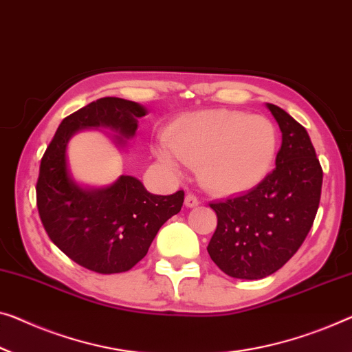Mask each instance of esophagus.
<instances>
[{
  "label": "esophagus",
  "instance_id": "obj_1",
  "mask_svg": "<svg viewBox=\"0 0 352 352\" xmlns=\"http://www.w3.org/2000/svg\"><path fill=\"white\" fill-rule=\"evenodd\" d=\"M185 206L186 207H196V206H199V199L194 196V194H191V192H188L186 196H185Z\"/></svg>",
  "mask_w": 352,
  "mask_h": 352
}]
</instances>
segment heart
Segmentation results:
<instances>
[{
  "instance_id": "obj_1",
  "label": "heart",
  "mask_w": 352,
  "mask_h": 352,
  "mask_svg": "<svg viewBox=\"0 0 352 352\" xmlns=\"http://www.w3.org/2000/svg\"><path fill=\"white\" fill-rule=\"evenodd\" d=\"M276 146V129L269 118L237 110H204L175 122L156 156L172 172L182 164L197 166L199 182L208 191L235 194L264 180Z\"/></svg>"
}]
</instances>
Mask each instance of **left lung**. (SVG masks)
<instances>
[{"instance_id":"obj_1","label":"left lung","mask_w":352,"mask_h":352,"mask_svg":"<svg viewBox=\"0 0 352 352\" xmlns=\"http://www.w3.org/2000/svg\"><path fill=\"white\" fill-rule=\"evenodd\" d=\"M281 129L274 172L253 190L212 202L218 217L210 258L224 274L261 280L289 261L313 226L322 169L307 129L275 104H267Z\"/></svg>"}]
</instances>
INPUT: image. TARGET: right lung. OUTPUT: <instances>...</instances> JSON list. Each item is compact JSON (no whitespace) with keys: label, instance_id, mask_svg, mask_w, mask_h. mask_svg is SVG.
Segmentation results:
<instances>
[{"label":"right lung","instance_id":"obj_1","mask_svg":"<svg viewBox=\"0 0 352 352\" xmlns=\"http://www.w3.org/2000/svg\"><path fill=\"white\" fill-rule=\"evenodd\" d=\"M145 113L122 98L93 101L63 120L41 160L36 201L45 232L67 258L96 274H122L144 259L160 228L182 210L185 192L156 196L131 175L98 190L78 186L67 170V142L77 131L104 126L124 144Z\"/></svg>","mask_w":352,"mask_h":352}]
</instances>
